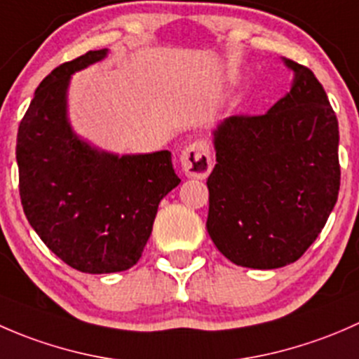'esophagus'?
Segmentation results:
<instances>
[{
	"label": "esophagus",
	"mask_w": 359,
	"mask_h": 359,
	"mask_svg": "<svg viewBox=\"0 0 359 359\" xmlns=\"http://www.w3.org/2000/svg\"><path fill=\"white\" fill-rule=\"evenodd\" d=\"M180 166L182 172L191 179H206L212 172V158H210V146L205 140H196L189 144L180 153Z\"/></svg>",
	"instance_id": "esophagus-1"
}]
</instances>
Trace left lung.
Masks as SVG:
<instances>
[{"label":"left lung","mask_w":359,"mask_h":359,"mask_svg":"<svg viewBox=\"0 0 359 359\" xmlns=\"http://www.w3.org/2000/svg\"><path fill=\"white\" fill-rule=\"evenodd\" d=\"M262 116H229L213 130L206 229L236 266L278 269L314 243L340 187L339 121L313 71Z\"/></svg>","instance_id":"obj_1"}]
</instances>
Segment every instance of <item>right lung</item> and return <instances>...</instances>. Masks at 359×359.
I'll list each match as a JSON object with an SVG mask.
<instances>
[{
  "label": "right lung",
  "instance_id": "right-lung-1",
  "mask_svg": "<svg viewBox=\"0 0 359 359\" xmlns=\"http://www.w3.org/2000/svg\"><path fill=\"white\" fill-rule=\"evenodd\" d=\"M107 53L90 50L39 83L20 121L15 151L20 201L31 227L67 266L90 274L137 264L159 201L180 182L170 151L119 156L72 130L71 76Z\"/></svg>",
  "mask_w": 359,
  "mask_h": 359
}]
</instances>
